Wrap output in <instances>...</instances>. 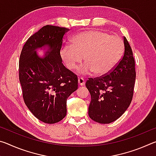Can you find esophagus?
Listing matches in <instances>:
<instances>
[{
	"instance_id": "esophagus-1",
	"label": "esophagus",
	"mask_w": 156,
	"mask_h": 156,
	"mask_svg": "<svg viewBox=\"0 0 156 156\" xmlns=\"http://www.w3.org/2000/svg\"><path fill=\"white\" fill-rule=\"evenodd\" d=\"M78 84H80V86H83L85 84V81H84L83 78H78Z\"/></svg>"
}]
</instances>
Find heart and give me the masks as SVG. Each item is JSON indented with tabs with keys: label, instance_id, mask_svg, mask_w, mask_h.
I'll use <instances>...</instances> for the list:
<instances>
[{
	"label": "heart",
	"instance_id": "b5f03b06",
	"mask_svg": "<svg viewBox=\"0 0 156 156\" xmlns=\"http://www.w3.org/2000/svg\"><path fill=\"white\" fill-rule=\"evenodd\" d=\"M124 44L118 36L100 31H86L75 36L72 44H66L60 51L63 62L69 69H75L83 58L85 62L79 72L96 76L109 73L120 61Z\"/></svg>",
	"mask_w": 156,
	"mask_h": 156
}]
</instances>
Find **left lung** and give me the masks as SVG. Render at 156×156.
<instances>
[{"label":"left lung","mask_w":156,"mask_h":156,"mask_svg":"<svg viewBox=\"0 0 156 156\" xmlns=\"http://www.w3.org/2000/svg\"><path fill=\"white\" fill-rule=\"evenodd\" d=\"M125 50L117 66L105 76L89 78L91 94L89 116L95 122L109 124L122 115L131 104L136 80L135 60L130 45L123 38Z\"/></svg>","instance_id":"obj_1"}]
</instances>
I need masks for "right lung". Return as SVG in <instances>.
<instances>
[{"label": "right lung", "mask_w": 156, "mask_h": 156, "mask_svg": "<svg viewBox=\"0 0 156 156\" xmlns=\"http://www.w3.org/2000/svg\"><path fill=\"white\" fill-rule=\"evenodd\" d=\"M65 27L46 25L28 38L19 60V80L28 109L39 120L58 122L67 114V100L78 89L77 76L63 65L60 49ZM47 46L41 58L36 49Z\"/></svg>", "instance_id": "right-lung-1"}]
</instances>
